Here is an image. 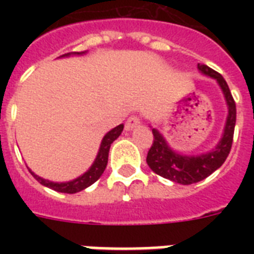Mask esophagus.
Instances as JSON below:
<instances>
[{
    "label": "esophagus",
    "instance_id": "34e87169",
    "mask_svg": "<svg viewBox=\"0 0 254 254\" xmlns=\"http://www.w3.org/2000/svg\"><path fill=\"white\" fill-rule=\"evenodd\" d=\"M139 124H141V120H139L138 116L133 115L127 120V123H125V129H127V130H131V129H134L135 127H138Z\"/></svg>",
    "mask_w": 254,
    "mask_h": 254
}]
</instances>
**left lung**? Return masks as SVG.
I'll use <instances>...</instances> for the list:
<instances>
[{
  "instance_id": "obj_1",
  "label": "left lung",
  "mask_w": 254,
  "mask_h": 254,
  "mask_svg": "<svg viewBox=\"0 0 254 254\" xmlns=\"http://www.w3.org/2000/svg\"><path fill=\"white\" fill-rule=\"evenodd\" d=\"M197 68L201 73L216 79L224 93L225 101L228 105V116L225 121L223 137L216 147L209 150L208 153L189 157V155H181L175 153L169 146L166 139L163 138V135L157 129H153L154 141L146 157L147 165L155 174L181 185H192L203 181L225 162L232 147L233 133L236 125V104L224 77L215 69L209 68L208 65L199 63Z\"/></svg>"
}]
</instances>
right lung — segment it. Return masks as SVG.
I'll return each mask as SVG.
<instances>
[{"mask_svg": "<svg viewBox=\"0 0 254 254\" xmlns=\"http://www.w3.org/2000/svg\"><path fill=\"white\" fill-rule=\"evenodd\" d=\"M72 54H77V55H81L83 53H68L62 55V57H69ZM124 129V125H119V127H113L111 131H108L107 134L104 135L103 141H101V145H100L99 153H97V157H96L95 162L92 163V166L89 167L87 173H84L81 177L73 179V181L64 182V183H57V182L47 181V179H43V178L38 177L33 171L30 173L33 174V177L37 179L41 185L46 186L51 190H55L58 192H64V193H75L79 192V191H83L84 189L89 187L91 185H93L97 179H99L101 175H103L104 170L107 167L108 163V154H109V149H111V145L113 143L115 139L119 138V135L121 134V131Z\"/></svg>", "mask_w": 254, "mask_h": 254, "instance_id": "1", "label": "right lung"}]
</instances>
